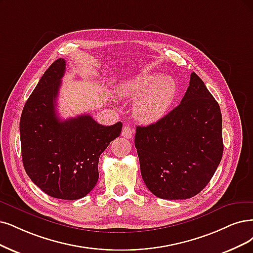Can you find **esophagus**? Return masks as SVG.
I'll return each instance as SVG.
<instances>
[{
	"label": "esophagus",
	"mask_w": 253,
	"mask_h": 253,
	"mask_svg": "<svg viewBox=\"0 0 253 253\" xmlns=\"http://www.w3.org/2000/svg\"><path fill=\"white\" fill-rule=\"evenodd\" d=\"M133 135V130L130 128L128 125H125L122 130V136L125 138H131Z\"/></svg>",
	"instance_id": "obj_1"
}]
</instances>
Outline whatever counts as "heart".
<instances>
[{"label": "heart", "mask_w": 253, "mask_h": 253, "mask_svg": "<svg viewBox=\"0 0 253 253\" xmlns=\"http://www.w3.org/2000/svg\"><path fill=\"white\" fill-rule=\"evenodd\" d=\"M177 83L170 75L147 73L123 82L120 95L138 98L133 106L134 116L144 123H152L165 116L175 99Z\"/></svg>", "instance_id": "heart-1"}]
</instances>
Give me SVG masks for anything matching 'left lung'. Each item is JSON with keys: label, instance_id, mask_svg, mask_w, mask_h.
I'll return each mask as SVG.
<instances>
[{"label": "left lung", "instance_id": "obj_1", "mask_svg": "<svg viewBox=\"0 0 253 253\" xmlns=\"http://www.w3.org/2000/svg\"><path fill=\"white\" fill-rule=\"evenodd\" d=\"M134 144L144 182L156 197L188 199L208 185L223 154L222 115L197 74L178 106L136 127Z\"/></svg>", "mask_w": 253, "mask_h": 253}]
</instances>
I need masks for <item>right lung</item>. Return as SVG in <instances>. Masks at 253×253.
Here are the masks:
<instances>
[{
    "label": "right lung",
    "mask_w": 253,
    "mask_h": 253,
    "mask_svg": "<svg viewBox=\"0 0 253 253\" xmlns=\"http://www.w3.org/2000/svg\"><path fill=\"white\" fill-rule=\"evenodd\" d=\"M64 72L65 60H55L26 102L20 122L22 157L26 173L42 191L76 200L95 188L99 157L123 125L103 126L89 115L62 121L55 106Z\"/></svg>",
    "instance_id": "obj_1"
}]
</instances>
